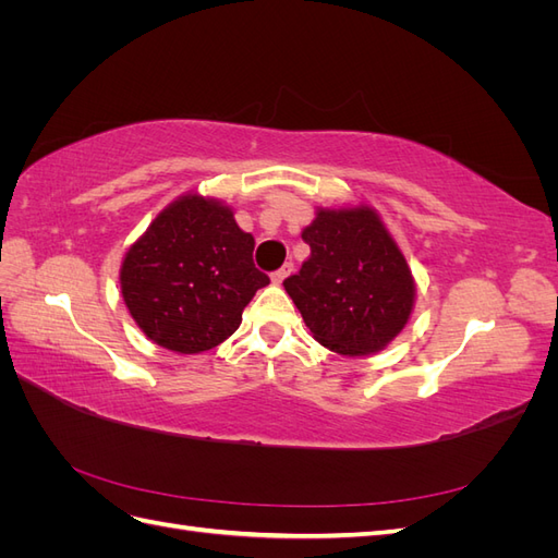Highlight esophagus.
Listing matches in <instances>:
<instances>
[{"label":"esophagus","mask_w":558,"mask_h":558,"mask_svg":"<svg viewBox=\"0 0 558 558\" xmlns=\"http://www.w3.org/2000/svg\"><path fill=\"white\" fill-rule=\"evenodd\" d=\"M289 275H293V263H286V265H281V267L277 269V272H272V281H275V283H281Z\"/></svg>","instance_id":"esophagus-1"}]
</instances>
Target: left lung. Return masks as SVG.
<instances>
[{
	"label": "left lung",
	"mask_w": 558,
	"mask_h": 558,
	"mask_svg": "<svg viewBox=\"0 0 558 558\" xmlns=\"http://www.w3.org/2000/svg\"><path fill=\"white\" fill-rule=\"evenodd\" d=\"M312 248L283 281L314 340L340 356H369L408 326L416 286L373 207L316 209L302 230Z\"/></svg>",
	"instance_id": "left-lung-1"
}]
</instances>
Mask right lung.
<instances>
[{
    "mask_svg": "<svg viewBox=\"0 0 558 558\" xmlns=\"http://www.w3.org/2000/svg\"><path fill=\"white\" fill-rule=\"evenodd\" d=\"M253 244L221 199L177 197L123 258L121 293L134 324L177 353L226 342L251 298L269 283L253 265Z\"/></svg>",
    "mask_w": 558,
    "mask_h": 558,
    "instance_id": "1",
    "label": "right lung"
}]
</instances>
